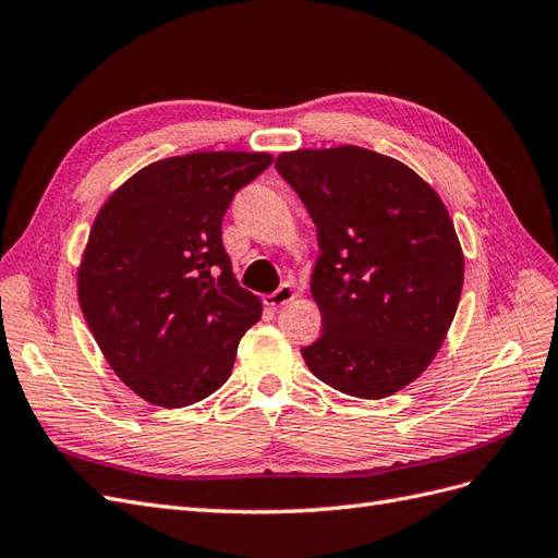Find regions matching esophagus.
<instances>
[{
  "instance_id": "esophagus-1",
  "label": "esophagus",
  "mask_w": 558,
  "mask_h": 558,
  "mask_svg": "<svg viewBox=\"0 0 558 558\" xmlns=\"http://www.w3.org/2000/svg\"><path fill=\"white\" fill-rule=\"evenodd\" d=\"M293 298H295L293 286L291 283H281L275 293L267 295V305L269 307H281V305H286V302H291Z\"/></svg>"
}]
</instances>
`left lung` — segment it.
I'll use <instances>...</instances> for the list:
<instances>
[{
  "instance_id": "1",
  "label": "left lung",
  "mask_w": 558,
  "mask_h": 558,
  "mask_svg": "<svg viewBox=\"0 0 558 558\" xmlns=\"http://www.w3.org/2000/svg\"><path fill=\"white\" fill-rule=\"evenodd\" d=\"M277 172L307 207L320 248L312 295L324 332L302 359L347 396L400 391L430 365L461 300L463 253L440 195L361 146L281 154Z\"/></svg>"
}]
</instances>
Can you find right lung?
Listing matches in <instances>:
<instances>
[{
    "label": "right lung",
    "mask_w": 558,
    "mask_h": 558,
    "mask_svg": "<svg viewBox=\"0 0 558 558\" xmlns=\"http://www.w3.org/2000/svg\"><path fill=\"white\" fill-rule=\"evenodd\" d=\"M267 154H191L144 167L99 209L78 269V305L134 393L185 408L221 388L260 300L232 277L221 223Z\"/></svg>",
    "instance_id": "obj_1"
}]
</instances>
